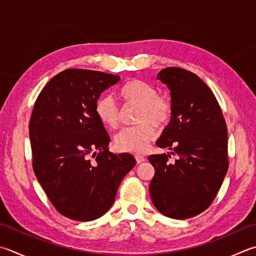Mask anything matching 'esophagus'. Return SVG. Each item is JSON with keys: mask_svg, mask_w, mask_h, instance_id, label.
Here are the masks:
<instances>
[{"mask_svg": "<svg viewBox=\"0 0 256 256\" xmlns=\"http://www.w3.org/2000/svg\"><path fill=\"white\" fill-rule=\"evenodd\" d=\"M135 160H136V163H142L145 161V156L144 155H141V154H136L135 155Z\"/></svg>", "mask_w": 256, "mask_h": 256, "instance_id": "1", "label": "esophagus"}]
</instances>
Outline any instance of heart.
<instances>
[{"instance_id": "obj_1", "label": "heart", "mask_w": 256, "mask_h": 256, "mask_svg": "<svg viewBox=\"0 0 256 256\" xmlns=\"http://www.w3.org/2000/svg\"><path fill=\"white\" fill-rule=\"evenodd\" d=\"M118 96L124 104L138 105L135 122L138 124L123 128L115 136V148L121 152H143L156 136L155 126L164 128L171 121L173 103L166 95L158 94L154 85L140 78L124 83L118 90ZM94 111L106 128L115 130L118 126L120 111L111 96H100Z\"/></svg>"}]
</instances>
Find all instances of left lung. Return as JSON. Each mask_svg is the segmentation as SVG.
Listing matches in <instances>:
<instances>
[{
	"label": "left lung",
	"mask_w": 256,
	"mask_h": 256,
	"mask_svg": "<svg viewBox=\"0 0 256 256\" xmlns=\"http://www.w3.org/2000/svg\"><path fill=\"white\" fill-rule=\"evenodd\" d=\"M158 78L171 90V122L156 141L170 154H153L155 170L150 195L158 212L185 220L204 212L214 201L228 168V128L222 110L206 84L181 68H166Z\"/></svg>",
	"instance_id": "8db88e82"
}]
</instances>
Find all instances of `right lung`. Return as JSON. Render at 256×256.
Returning a JSON list of instances; mask_svg holds the SVG:
<instances>
[{"label":"right lung","instance_id":"add662e5","mask_svg":"<svg viewBox=\"0 0 256 256\" xmlns=\"http://www.w3.org/2000/svg\"><path fill=\"white\" fill-rule=\"evenodd\" d=\"M120 80L68 68L45 85L34 103L28 124L33 171L65 218L86 222L102 216L136 163L131 154L108 151L110 136L94 111L100 95Z\"/></svg>","mask_w":256,"mask_h":256}]
</instances>
